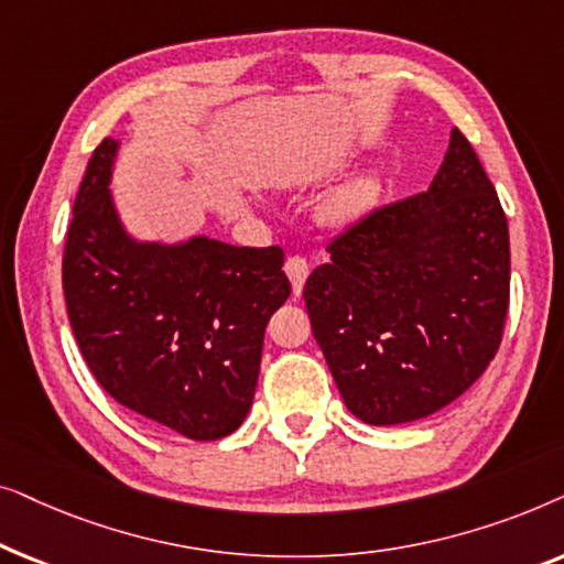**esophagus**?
I'll return each instance as SVG.
<instances>
[{
    "label": "esophagus",
    "mask_w": 564,
    "mask_h": 564,
    "mask_svg": "<svg viewBox=\"0 0 564 564\" xmlns=\"http://www.w3.org/2000/svg\"><path fill=\"white\" fill-rule=\"evenodd\" d=\"M284 272H288L290 282H292V292L300 295V292H303V284L307 280V272H311V267H307V259L290 257L288 261H284Z\"/></svg>",
    "instance_id": "1"
}]
</instances>
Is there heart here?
<instances>
[{"mask_svg":"<svg viewBox=\"0 0 564 564\" xmlns=\"http://www.w3.org/2000/svg\"><path fill=\"white\" fill-rule=\"evenodd\" d=\"M377 192H380V184L375 176H359V180L344 184L341 189L330 195L326 207H323V218L334 226H351L372 210Z\"/></svg>","mask_w":564,"mask_h":564,"instance_id":"heart-1","label":"heart"}]
</instances>
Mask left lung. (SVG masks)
Wrapping results in <instances>:
<instances>
[{
  "instance_id": "8db88e82",
  "label": "left lung",
  "mask_w": 564,
  "mask_h": 564,
  "mask_svg": "<svg viewBox=\"0 0 564 564\" xmlns=\"http://www.w3.org/2000/svg\"><path fill=\"white\" fill-rule=\"evenodd\" d=\"M303 297L349 411L426 419L496 357L511 295L508 220L459 128L429 192L382 205L326 246Z\"/></svg>"
}]
</instances>
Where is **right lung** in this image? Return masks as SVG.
I'll return each mask as SVG.
<instances>
[{
    "mask_svg": "<svg viewBox=\"0 0 564 564\" xmlns=\"http://www.w3.org/2000/svg\"><path fill=\"white\" fill-rule=\"evenodd\" d=\"M118 141L91 153L64 249L76 344L107 395L176 434L213 442L241 426L272 313L290 297L280 246L197 236L138 243L110 189Z\"/></svg>",
    "mask_w": 564,
    "mask_h": 564,
    "instance_id": "obj_1",
    "label": "right lung"
}]
</instances>
